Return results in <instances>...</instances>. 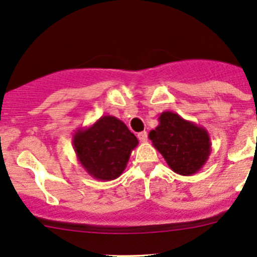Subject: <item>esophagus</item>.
Listing matches in <instances>:
<instances>
[{
  "instance_id": "obj_1",
  "label": "esophagus",
  "mask_w": 257,
  "mask_h": 257,
  "mask_svg": "<svg viewBox=\"0 0 257 257\" xmlns=\"http://www.w3.org/2000/svg\"><path fill=\"white\" fill-rule=\"evenodd\" d=\"M138 140L141 141V142H147V140H148V134H147L146 131H142L138 134Z\"/></svg>"
}]
</instances>
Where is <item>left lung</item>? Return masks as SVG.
<instances>
[{
  "mask_svg": "<svg viewBox=\"0 0 257 257\" xmlns=\"http://www.w3.org/2000/svg\"><path fill=\"white\" fill-rule=\"evenodd\" d=\"M149 138L170 169L178 175L197 174L211 154V141L206 128L174 111L160 114L159 125L149 132Z\"/></svg>",
  "mask_w": 257,
  "mask_h": 257,
  "instance_id": "left-lung-1",
  "label": "left lung"
}]
</instances>
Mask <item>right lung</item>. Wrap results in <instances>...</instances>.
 Returning a JSON list of instances; mask_svg holds the SVG:
<instances>
[{"instance_id":"add662e5","label":"right lung","mask_w":257,"mask_h":257,"mask_svg":"<svg viewBox=\"0 0 257 257\" xmlns=\"http://www.w3.org/2000/svg\"><path fill=\"white\" fill-rule=\"evenodd\" d=\"M73 146L88 175L99 181H113L126 169L138 140L122 121L103 115L88 127L75 131Z\"/></svg>"}]
</instances>
